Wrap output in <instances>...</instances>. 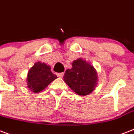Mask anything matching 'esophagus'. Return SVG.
<instances>
[{"mask_svg": "<svg viewBox=\"0 0 134 134\" xmlns=\"http://www.w3.org/2000/svg\"><path fill=\"white\" fill-rule=\"evenodd\" d=\"M64 72H59V73H57V76L59 77H62L64 76Z\"/></svg>", "mask_w": 134, "mask_h": 134, "instance_id": "esophagus-1", "label": "esophagus"}]
</instances>
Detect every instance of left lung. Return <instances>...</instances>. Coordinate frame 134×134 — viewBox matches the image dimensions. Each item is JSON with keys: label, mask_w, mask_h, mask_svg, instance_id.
Segmentation results:
<instances>
[{"label": "left lung", "mask_w": 134, "mask_h": 134, "mask_svg": "<svg viewBox=\"0 0 134 134\" xmlns=\"http://www.w3.org/2000/svg\"><path fill=\"white\" fill-rule=\"evenodd\" d=\"M72 68L66 70L64 80L69 87L78 95L90 94L96 87L97 72L89 63L77 59L72 64Z\"/></svg>", "instance_id": "left-lung-1"}]
</instances>
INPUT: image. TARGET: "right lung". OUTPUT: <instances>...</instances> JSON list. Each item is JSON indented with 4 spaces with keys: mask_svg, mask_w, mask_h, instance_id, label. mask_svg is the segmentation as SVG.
Here are the masks:
<instances>
[{
    "mask_svg": "<svg viewBox=\"0 0 134 134\" xmlns=\"http://www.w3.org/2000/svg\"><path fill=\"white\" fill-rule=\"evenodd\" d=\"M57 78L46 64L37 62L28 72L27 85L30 90L35 93L42 91L49 84Z\"/></svg>",
    "mask_w": 134,
    "mask_h": 134,
    "instance_id": "right-lung-1",
    "label": "right lung"
}]
</instances>
